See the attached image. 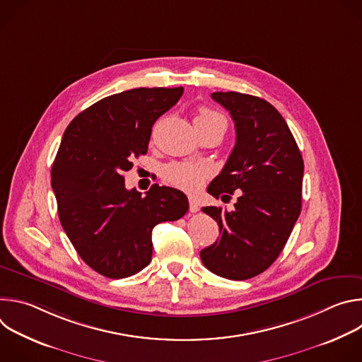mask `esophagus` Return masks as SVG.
<instances>
[{
    "label": "esophagus",
    "mask_w": 362,
    "mask_h": 362,
    "mask_svg": "<svg viewBox=\"0 0 362 362\" xmlns=\"http://www.w3.org/2000/svg\"><path fill=\"white\" fill-rule=\"evenodd\" d=\"M189 211L192 214L199 212V204H197V200L194 197H189Z\"/></svg>",
    "instance_id": "34e87169"
}]
</instances>
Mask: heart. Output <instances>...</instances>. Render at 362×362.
<instances>
[{"mask_svg": "<svg viewBox=\"0 0 362 362\" xmlns=\"http://www.w3.org/2000/svg\"><path fill=\"white\" fill-rule=\"evenodd\" d=\"M194 124H222L226 129L223 116L206 107L199 110ZM209 176L211 170L208 168L193 163H173L166 166L163 170V177L169 185L189 193L197 192Z\"/></svg>", "mask_w": 362, "mask_h": 362, "instance_id": "1", "label": "heart"}]
</instances>
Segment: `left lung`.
<instances>
[{
    "instance_id": "left-lung-1",
    "label": "left lung",
    "mask_w": 362,
    "mask_h": 362,
    "mask_svg": "<svg viewBox=\"0 0 362 362\" xmlns=\"http://www.w3.org/2000/svg\"><path fill=\"white\" fill-rule=\"evenodd\" d=\"M212 98L233 119L236 143L208 192L223 202L236 192L238 200L230 212L202 209L222 235L200 250V259L222 278L243 281L267 271L282 252L300 214L303 160L271 103L236 91H216Z\"/></svg>"
}]
</instances>
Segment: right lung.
I'll use <instances>...</instances> for the list:
<instances>
[{"instance_id":"obj_1","label":"right lung","mask_w":362,"mask_h":362,"mask_svg":"<svg viewBox=\"0 0 362 362\" xmlns=\"http://www.w3.org/2000/svg\"><path fill=\"white\" fill-rule=\"evenodd\" d=\"M183 87L133 88L101 98L64 132L51 169L59 218L81 259L97 274L122 279L151 261V230L189 209L183 192L153 185L127 190L123 173L147 153L151 126Z\"/></svg>"}]
</instances>
